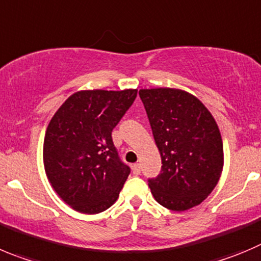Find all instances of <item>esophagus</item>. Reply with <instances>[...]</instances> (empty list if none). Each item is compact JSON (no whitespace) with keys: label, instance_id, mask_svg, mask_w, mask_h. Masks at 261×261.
I'll list each match as a JSON object with an SVG mask.
<instances>
[{"label":"esophagus","instance_id":"34e87169","mask_svg":"<svg viewBox=\"0 0 261 261\" xmlns=\"http://www.w3.org/2000/svg\"><path fill=\"white\" fill-rule=\"evenodd\" d=\"M133 172L135 175L140 174V165H139V164H134L133 165Z\"/></svg>","mask_w":261,"mask_h":261}]
</instances>
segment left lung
<instances>
[{
	"label": "left lung",
	"instance_id": "1",
	"mask_svg": "<svg viewBox=\"0 0 261 261\" xmlns=\"http://www.w3.org/2000/svg\"><path fill=\"white\" fill-rule=\"evenodd\" d=\"M162 167L148 179L153 197L164 207L186 211L206 199L220 179L223 142L215 119L192 94L177 89L139 91Z\"/></svg>",
	"mask_w": 261,
	"mask_h": 261
}]
</instances>
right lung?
<instances>
[{
	"mask_svg": "<svg viewBox=\"0 0 261 261\" xmlns=\"http://www.w3.org/2000/svg\"><path fill=\"white\" fill-rule=\"evenodd\" d=\"M138 90H85L70 95L51 118L43 142L48 181L75 211L99 214L118 198L130 167L119 158L112 131Z\"/></svg>",
	"mask_w": 261,
	"mask_h": 261,
	"instance_id": "add662e5",
	"label": "right lung"
}]
</instances>
